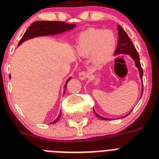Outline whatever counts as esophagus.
Returning a JSON list of instances; mask_svg holds the SVG:
<instances>
[{
	"instance_id": "obj_1",
	"label": "esophagus",
	"mask_w": 159,
	"mask_h": 159,
	"mask_svg": "<svg viewBox=\"0 0 159 159\" xmlns=\"http://www.w3.org/2000/svg\"><path fill=\"white\" fill-rule=\"evenodd\" d=\"M79 78L81 80H84L87 78V72L85 71H81V72H79Z\"/></svg>"
}]
</instances>
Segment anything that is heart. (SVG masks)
<instances>
[{
	"mask_svg": "<svg viewBox=\"0 0 159 159\" xmlns=\"http://www.w3.org/2000/svg\"><path fill=\"white\" fill-rule=\"evenodd\" d=\"M116 40L110 30L89 29L79 36L76 51L80 56H91L92 62L97 66L108 63L116 50Z\"/></svg>",
	"mask_w": 159,
	"mask_h": 159,
	"instance_id": "b5f03b06",
	"label": "heart"
}]
</instances>
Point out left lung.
<instances>
[{"mask_svg":"<svg viewBox=\"0 0 159 159\" xmlns=\"http://www.w3.org/2000/svg\"><path fill=\"white\" fill-rule=\"evenodd\" d=\"M117 30H118V42H117V46H116V49L115 50V54L118 55V54H129L130 55L131 57L135 61V65H136V67L138 68L139 72V76H140L141 80L143 82V72L142 67H141L140 61H139V53H138L137 50L136 49L135 46L132 44V41L129 39L128 34L125 32V30L120 27V25L117 26ZM143 91V86H142V94ZM94 112L95 113L96 116L100 118L101 120H110L109 118H106V117H103V116H101L100 115L98 114L95 112L94 109ZM129 115V114H128ZM127 116V115H126Z\"/></svg>","mask_w":159,"mask_h":159,"instance_id":"1","label":"left lung"}]
</instances>
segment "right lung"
Here are the masks:
<instances>
[{"mask_svg": "<svg viewBox=\"0 0 159 159\" xmlns=\"http://www.w3.org/2000/svg\"><path fill=\"white\" fill-rule=\"evenodd\" d=\"M75 27V24H68V23L61 21H36L32 23L27 30V31L24 33L22 39H20V43H19V46L21 43H23L24 41L28 40V39L39 37V36L49 35V34L53 35V34H60V33H63L65 31L72 30ZM70 79H71V77L68 78V80H67L65 86V89L67 87V84L70 80ZM64 94H65V91H64ZM61 113H60L59 116L57 117L56 120L51 122V124H54L57 122L61 117Z\"/></svg>", "mask_w": 159, "mask_h": 159, "instance_id": "obj_1", "label": "right lung"}]
</instances>
